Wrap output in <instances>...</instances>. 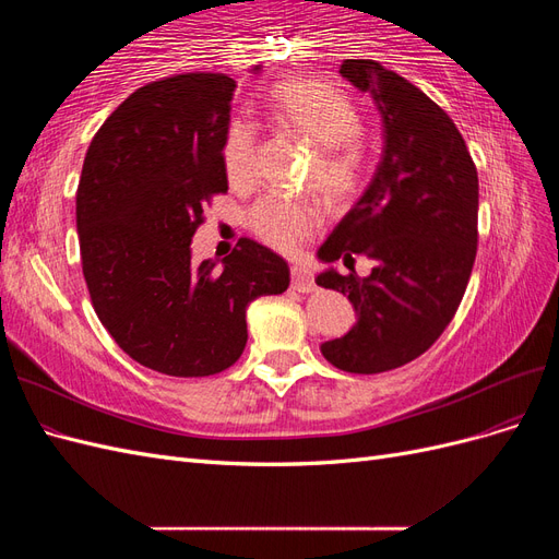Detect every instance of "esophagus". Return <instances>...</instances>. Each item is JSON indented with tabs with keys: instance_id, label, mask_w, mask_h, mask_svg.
<instances>
[{
	"instance_id": "obj_1",
	"label": "esophagus",
	"mask_w": 559,
	"mask_h": 559,
	"mask_svg": "<svg viewBox=\"0 0 559 559\" xmlns=\"http://www.w3.org/2000/svg\"><path fill=\"white\" fill-rule=\"evenodd\" d=\"M292 286H294L296 292H300V294L317 292V284H314L312 275L308 273L306 267H298V265L292 267Z\"/></svg>"
}]
</instances>
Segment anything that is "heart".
<instances>
[{"label":"heart","instance_id":"b5f03b06","mask_svg":"<svg viewBox=\"0 0 559 559\" xmlns=\"http://www.w3.org/2000/svg\"><path fill=\"white\" fill-rule=\"evenodd\" d=\"M265 107L280 132L314 146L308 183L326 205L343 207L357 198L364 183V154L357 142L364 123L345 93L312 79H284L267 88ZM257 126L233 121L222 163L235 189H247L257 179ZM247 224L267 247L294 253L319 230V212L306 200L265 195L249 210Z\"/></svg>","mask_w":559,"mask_h":559}]
</instances>
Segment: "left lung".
<instances>
[{"label": "left lung", "mask_w": 559, "mask_h": 559, "mask_svg": "<svg viewBox=\"0 0 559 559\" xmlns=\"http://www.w3.org/2000/svg\"><path fill=\"white\" fill-rule=\"evenodd\" d=\"M341 74L370 93L382 114L384 151L368 189L321 245L319 259L373 273H321L357 326L321 345L347 373L373 376L425 354L452 321L478 251V173L452 118L413 83L376 60H345Z\"/></svg>", "instance_id": "8db88e82"}]
</instances>
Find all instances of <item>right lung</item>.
I'll return each mask as SVG.
<instances>
[{
  "instance_id": "obj_1",
  "label": "right lung",
  "mask_w": 559,
  "mask_h": 559,
  "mask_svg": "<svg viewBox=\"0 0 559 559\" xmlns=\"http://www.w3.org/2000/svg\"><path fill=\"white\" fill-rule=\"evenodd\" d=\"M235 88L214 72L138 88L95 132L76 189L81 267L99 321L128 357L173 378L230 368L247 345L249 302L292 282L286 261L249 238L224 270L191 261L202 210L228 191L222 146Z\"/></svg>"
}]
</instances>
